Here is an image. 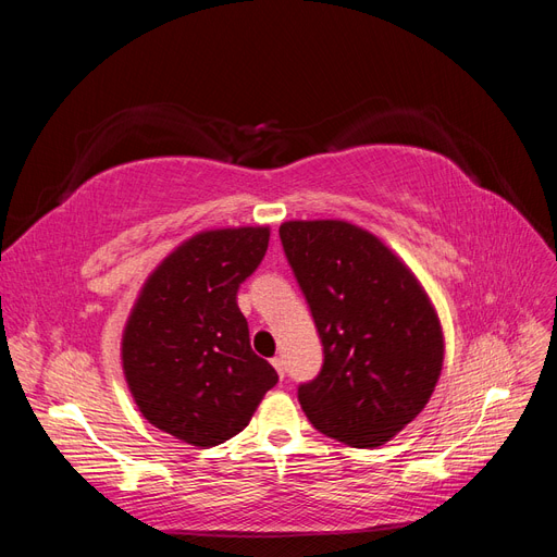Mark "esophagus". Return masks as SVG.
Segmentation results:
<instances>
[{
    "label": "esophagus",
    "mask_w": 557,
    "mask_h": 557,
    "mask_svg": "<svg viewBox=\"0 0 557 557\" xmlns=\"http://www.w3.org/2000/svg\"><path fill=\"white\" fill-rule=\"evenodd\" d=\"M272 364H274V369H276V374L283 379V374H285V362H283V358H274Z\"/></svg>",
    "instance_id": "obj_1"
}]
</instances>
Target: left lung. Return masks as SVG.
Wrapping results in <instances>:
<instances>
[{
    "label": "left lung",
    "mask_w": 557,
    "mask_h": 557,
    "mask_svg": "<svg viewBox=\"0 0 557 557\" xmlns=\"http://www.w3.org/2000/svg\"><path fill=\"white\" fill-rule=\"evenodd\" d=\"M283 250L323 342L320 374L299 385L311 425L376 448L425 409L444 367L430 295L393 248L346 221H288Z\"/></svg>",
    "instance_id": "1"
}]
</instances>
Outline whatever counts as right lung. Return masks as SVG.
Listing matches in <instances>:
<instances>
[{
  "label": "right lung",
  "instance_id": "obj_1",
  "mask_svg": "<svg viewBox=\"0 0 557 557\" xmlns=\"http://www.w3.org/2000/svg\"><path fill=\"white\" fill-rule=\"evenodd\" d=\"M267 246V225L197 232L150 272L129 311L121 342L129 393L150 425L190 446L239 434L278 381L250 348L237 305Z\"/></svg>",
  "mask_w": 557,
  "mask_h": 557
}]
</instances>
